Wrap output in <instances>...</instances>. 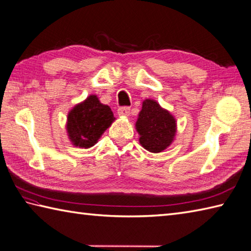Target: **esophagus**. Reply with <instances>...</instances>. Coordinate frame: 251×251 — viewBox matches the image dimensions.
Wrapping results in <instances>:
<instances>
[{
  "mask_svg": "<svg viewBox=\"0 0 251 251\" xmlns=\"http://www.w3.org/2000/svg\"><path fill=\"white\" fill-rule=\"evenodd\" d=\"M117 113H119V115L121 116H128L130 114V109L128 106H122V107H119Z\"/></svg>",
  "mask_w": 251,
  "mask_h": 251,
  "instance_id": "1",
  "label": "esophagus"
}]
</instances>
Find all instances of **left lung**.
Returning a JSON list of instances; mask_svg holds the SVG:
<instances>
[{
    "instance_id": "8db88e82",
    "label": "left lung",
    "mask_w": 251,
    "mask_h": 251,
    "mask_svg": "<svg viewBox=\"0 0 251 251\" xmlns=\"http://www.w3.org/2000/svg\"><path fill=\"white\" fill-rule=\"evenodd\" d=\"M135 127L140 136L139 144L152 153H159L169 148L177 131L175 117L152 99L142 102Z\"/></svg>"
}]
</instances>
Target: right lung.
I'll list each match as a JSON object with an SVG mask.
<instances>
[{"label":"right lung","mask_w":251,"mask_h":251,"mask_svg":"<svg viewBox=\"0 0 251 251\" xmlns=\"http://www.w3.org/2000/svg\"><path fill=\"white\" fill-rule=\"evenodd\" d=\"M115 121L110 106L102 104L96 95L87 97L68 112L66 131L72 145L91 148Z\"/></svg>","instance_id":"add662e5"}]
</instances>
